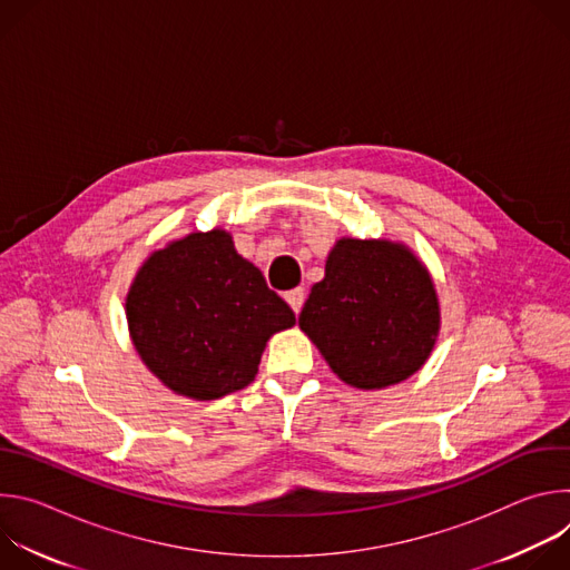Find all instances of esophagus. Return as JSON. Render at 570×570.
Masks as SVG:
<instances>
[{
    "instance_id": "obj_1",
    "label": "esophagus",
    "mask_w": 570,
    "mask_h": 570,
    "mask_svg": "<svg viewBox=\"0 0 570 570\" xmlns=\"http://www.w3.org/2000/svg\"><path fill=\"white\" fill-rule=\"evenodd\" d=\"M284 297H286V302L291 304V308H293L295 313H299V308H302V304H304V288H293V291H288Z\"/></svg>"
}]
</instances>
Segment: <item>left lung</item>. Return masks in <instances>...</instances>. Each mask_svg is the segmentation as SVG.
<instances>
[{
    "label": "left lung",
    "mask_w": 570,
    "mask_h": 570,
    "mask_svg": "<svg viewBox=\"0 0 570 570\" xmlns=\"http://www.w3.org/2000/svg\"><path fill=\"white\" fill-rule=\"evenodd\" d=\"M299 330L350 385L385 387L429 358L440 306L426 268L390 240L343 238L311 288Z\"/></svg>",
    "instance_id": "left-lung-1"
}]
</instances>
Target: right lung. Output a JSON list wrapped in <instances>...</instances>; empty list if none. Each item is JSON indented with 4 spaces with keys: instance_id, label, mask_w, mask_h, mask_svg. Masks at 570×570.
<instances>
[{
    "instance_id": "obj_1",
    "label": "right lung",
    "mask_w": 570,
    "mask_h": 570,
    "mask_svg": "<svg viewBox=\"0 0 570 570\" xmlns=\"http://www.w3.org/2000/svg\"><path fill=\"white\" fill-rule=\"evenodd\" d=\"M126 315L146 367L198 401L253 383L268 338L295 324L293 308L223 229L153 253L130 286Z\"/></svg>"
}]
</instances>
